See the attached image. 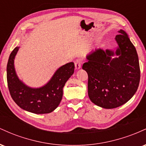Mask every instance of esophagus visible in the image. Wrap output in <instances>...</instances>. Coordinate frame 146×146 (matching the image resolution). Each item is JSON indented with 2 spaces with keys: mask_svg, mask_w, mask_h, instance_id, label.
I'll list each match as a JSON object with an SVG mask.
<instances>
[{
  "mask_svg": "<svg viewBox=\"0 0 146 146\" xmlns=\"http://www.w3.org/2000/svg\"><path fill=\"white\" fill-rule=\"evenodd\" d=\"M81 65H82V62L80 61V60H75V69L78 70L81 68Z\"/></svg>",
  "mask_w": 146,
  "mask_h": 146,
  "instance_id": "obj_1",
  "label": "esophagus"
}]
</instances>
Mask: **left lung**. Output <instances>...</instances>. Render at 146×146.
Listing matches in <instances>:
<instances>
[{
	"instance_id": "obj_1",
	"label": "left lung",
	"mask_w": 146,
	"mask_h": 146,
	"mask_svg": "<svg viewBox=\"0 0 146 146\" xmlns=\"http://www.w3.org/2000/svg\"><path fill=\"white\" fill-rule=\"evenodd\" d=\"M115 37V51L95 48L86 56L82 69L88 73L90 101L107 109L124 104L135 94L140 81L136 48L126 32L120 29Z\"/></svg>"
}]
</instances>
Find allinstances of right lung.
I'll return each instance as SVG.
<instances>
[{
	"instance_id": "1",
	"label": "right lung",
	"mask_w": 146,
	"mask_h": 146,
	"mask_svg": "<svg viewBox=\"0 0 146 146\" xmlns=\"http://www.w3.org/2000/svg\"><path fill=\"white\" fill-rule=\"evenodd\" d=\"M20 46L10 54L7 66V80L10 95L22 109L35 114L51 113L60 104L65 83L74 73V63L60 66L44 86L32 88L20 80L14 67V59Z\"/></svg>"
}]
</instances>
